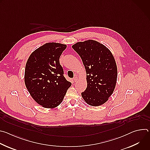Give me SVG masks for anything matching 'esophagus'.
<instances>
[{
	"instance_id": "esophagus-1",
	"label": "esophagus",
	"mask_w": 150,
	"mask_h": 150,
	"mask_svg": "<svg viewBox=\"0 0 150 150\" xmlns=\"http://www.w3.org/2000/svg\"><path fill=\"white\" fill-rule=\"evenodd\" d=\"M74 81L75 82H76L77 81H78V77H76V76H75V77H74Z\"/></svg>"
}]
</instances>
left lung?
<instances>
[{"instance_id":"8db88e82","label":"left lung","mask_w":150,"mask_h":150,"mask_svg":"<svg viewBox=\"0 0 150 150\" xmlns=\"http://www.w3.org/2000/svg\"><path fill=\"white\" fill-rule=\"evenodd\" d=\"M81 57L87 73V87L81 93L88 104L98 106L109 100L116 84L117 69L115 58L100 42L88 40L72 46Z\"/></svg>"}]
</instances>
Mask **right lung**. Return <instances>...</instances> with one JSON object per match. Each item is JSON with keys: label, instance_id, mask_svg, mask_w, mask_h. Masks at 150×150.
Masks as SVG:
<instances>
[{"label": "right lung", "instance_id": "right-lung-1", "mask_svg": "<svg viewBox=\"0 0 150 150\" xmlns=\"http://www.w3.org/2000/svg\"><path fill=\"white\" fill-rule=\"evenodd\" d=\"M67 47L57 42H47L34 50L27 62L25 86L33 98L45 108L58 106L72 84L64 77L59 62Z\"/></svg>", "mask_w": 150, "mask_h": 150}]
</instances>
